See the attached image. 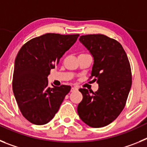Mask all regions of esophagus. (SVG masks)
Returning <instances> with one entry per match:
<instances>
[{
  "label": "esophagus",
  "instance_id": "obj_1",
  "mask_svg": "<svg viewBox=\"0 0 147 147\" xmlns=\"http://www.w3.org/2000/svg\"><path fill=\"white\" fill-rule=\"evenodd\" d=\"M78 90V88H76V87H72L71 89V92H74V91H75V90Z\"/></svg>",
  "mask_w": 147,
  "mask_h": 147
}]
</instances>
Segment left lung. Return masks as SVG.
<instances>
[{
	"label": "left lung",
	"mask_w": 147,
	"mask_h": 147,
	"mask_svg": "<svg viewBox=\"0 0 147 147\" xmlns=\"http://www.w3.org/2000/svg\"><path fill=\"white\" fill-rule=\"evenodd\" d=\"M80 41L93 57L90 77L98 89L93 93L80 88L83 98L78 114L90 127H105L119 116L126 105L132 85L129 59L122 45L105 35H82Z\"/></svg>",
	"instance_id": "1"
}]
</instances>
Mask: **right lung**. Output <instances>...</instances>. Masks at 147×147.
I'll return each mask as SVG.
<instances>
[{
	"label": "right lung",
	"mask_w": 147,
	"mask_h": 147,
	"mask_svg": "<svg viewBox=\"0 0 147 147\" xmlns=\"http://www.w3.org/2000/svg\"><path fill=\"white\" fill-rule=\"evenodd\" d=\"M79 36L48 33L30 40L19 51L12 90L20 112L32 124L49 123L71 90L69 85L49 88L48 76Z\"/></svg>",
	"instance_id": "1"
}]
</instances>
